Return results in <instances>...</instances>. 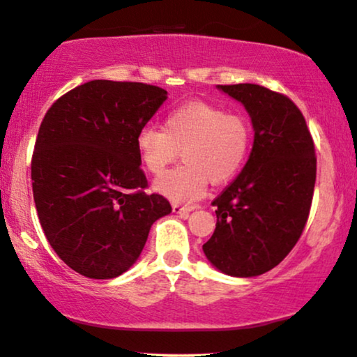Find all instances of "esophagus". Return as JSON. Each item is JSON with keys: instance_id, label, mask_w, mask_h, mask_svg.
Segmentation results:
<instances>
[{"instance_id": "34e87169", "label": "esophagus", "mask_w": 357, "mask_h": 357, "mask_svg": "<svg viewBox=\"0 0 357 357\" xmlns=\"http://www.w3.org/2000/svg\"><path fill=\"white\" fill-rule=\"evenodd\" d=\"M198 206H193V204H178V203H174L172 204V209H174V213H177V214H180V216H183V218H187L190 213L193 211V209H197Z\"/></svg>"}]
</instances>
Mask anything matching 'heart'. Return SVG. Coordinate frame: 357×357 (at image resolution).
<instances>
[{"instance_id":"heart-1","label":"heart","mask_w":357,"mask_h":357,"mask_svg":"<svg viewBox=\"0 0 357 357\" xmlns=\"http://www.w3.org/2000/svg\"><path fill=\"white\" fill-rule=\"evenodd\" d=\"M250 143L245 116L206 102L178 107L165 116L162 130L144 126L136 136L141 164L153 175L164 174L182 151L185 164L154 182L155 192L174 202L199 198L209 180H231L245 162Z\"/></svg>"}]
</instances>
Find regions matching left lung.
<instances>
[{
	"instance_id": "obj_1",
	"label": "left lung",
	"mask_w": 357,
	"mask_h": 357,
	"mask_svg": "<svg viewBox=\"0 0 357 357\" xmlns=\"http://www.w3.org/2000/svg\"><path fill=\"white\" fill-rule=\"evenodd\" d=\"M218 89L245 107L255 135L242 172L213 202L216 229L203 252L224 275L252 278L280 265L304 231L315 187V148L289 97L258 84Z\"/></svg>"
}]
</instances>
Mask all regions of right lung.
I'll return each instance as SVG.
<instances>
[{
	"label": "right lung",
	"instance_id": "obj_1",
	"mask_svg": "<svg viewBox=\"0 0 357 357\" xmlns=\"http://www.w3.org/2000/svg\"><path fill=\"white\" fill-rule=\"evenodd\" d=\"M167 99L143 82L96 79L61 96L43 116L32 155V192L56 255L92 280L130 270L149 229L172 211L144 193L136 136Z\"/></svg>",
	"mask_w": 357,
	"mask_h": 357
}]
</instances>
